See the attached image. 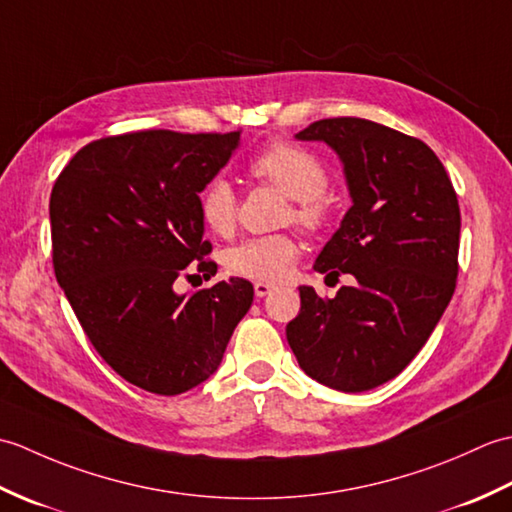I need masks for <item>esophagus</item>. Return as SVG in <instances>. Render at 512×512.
<instances>
[{
	"mask_svg": "<svg viewBox=\"0 0 512 512\" xmlns=\"http://www.w3.org/2000/svg\"><path fill=\"white\" fill-rule=\"evenodd\" d=\"M277 286L273 284H266V281H255V295L257 297H268L270 292H273Z\"/></svg>",
	"mask_w": 512,
	"mask_h": 512,
	"instance_id": "1",
	"label": "esophagus"
}]
</instances>
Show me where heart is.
I'll use <instances>...</instances> for the list:
<instances>
[{
  "mask_svg": "<svg viewBox=\"0 0 512 512\" xmlns=\"http://www.w3.org/2000/svg\"><path fill=\"white\" fill-rule=\"evenodd\" d=\"M250 173L268 187L290 198L288 220L303 231H319L330 217L328 169L310 149L288 140H275L250 160ZM200 220L217 235L233 233L237 222V195L231 182L213 178L200 193ZM299 257L297 239L286 233L246 239L228 253V270L233 275L277 284L286 279Z\"/></svg>",
  "mask_w": 512,
  "mask_h": 512,
  "instance_id": "obj_1",
  "label": "heart"
}]
</instances>
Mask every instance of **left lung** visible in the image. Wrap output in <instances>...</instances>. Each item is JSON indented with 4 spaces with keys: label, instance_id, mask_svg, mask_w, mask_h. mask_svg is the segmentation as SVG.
Listing matches in <instances>:
<instances>
[{
    "label": "left lung",
    "instance_id": "left-lung-1",
    "mask_svg": "<svg viewBox=\"0 0 512 512\" xmlns=\"http://www.w3.org/2000/svg\"><path fill=\"white\" fill-rule=\"evenodd\" d=\"M343 160L352 206L314 270L354 275L334 299L299 288L288 345L303 372L339 391H367L405 369L447 310L458 281L460 204L420 138L365 118H323L297 134Z\"/></svg>",
    "mask_w": 512,
    "mask_h": 512
}]
</instances>
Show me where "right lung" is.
<instances>
[{"label":"right lung","instance_id":"obj_1","mask_svg":"<svg viewBox=\"0 0 512 512\" xmlns=\"http://www.w3.org/2000/svg\"><path fill=\"white\" fill-rule=\"evenodd\" d=\"M239 136L242 129L105 136L76 151L52 187L59 286L103 361L151 394L204 383L253 303V284L239 277L187 295L173 290L178 277H195L191 270L217 273L198 200Z\"/></svg>","mask_w":512,"mask_h":512}]
</instances>
